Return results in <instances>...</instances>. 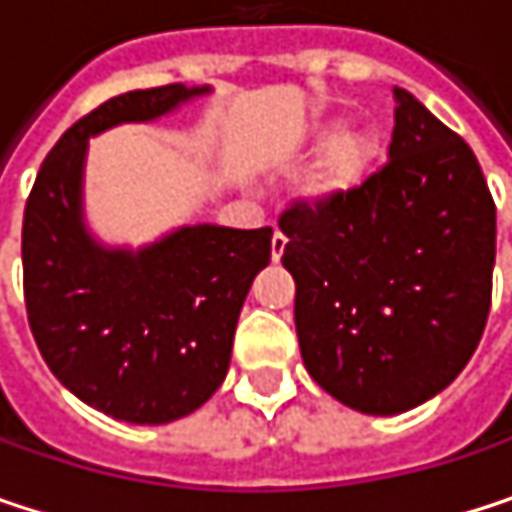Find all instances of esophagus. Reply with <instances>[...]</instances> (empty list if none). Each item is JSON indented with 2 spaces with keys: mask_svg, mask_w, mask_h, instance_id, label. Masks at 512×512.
Here are the masks:
<instances>
[{
  "mask_svg": "<svg viewBox=\"0 0 512 512\" xmlns=\"http://www.w3.org/2000/svg\"><path fill=\"white\" fill-rule=\"evenodd\" d=\"M284 249H287V237H284L281 231H275V234H272V260H281Z\"/></svg>",
  "mask_w": 512,
  "mask_h": 512,
  "instance_id": "34e87169",
  "label": "esophagus"
}]
</instances>
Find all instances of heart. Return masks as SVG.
Here are the masks:
<instances>
[{
  "mask_svg": "<svg viewBox=\"0 0 512 512\" xmlns=\"http://www.w3.org/2000/svg\"><path fill=\"white\" fill-rule=\"evenodd\" d=\"M317 136L329 139L323 154L311 165L305 177V198L314 204H329L356 192L364 183L370 165L379 156V142L364 127H347L341 118H326L317 124Z\"/></svg>",
  "mask_w": 512,
  "mask_h": 512,
  "instance_id": "heart-1",
  "label": "heart"
}]
</instances>
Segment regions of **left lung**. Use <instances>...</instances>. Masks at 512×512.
Instances as JSON below:
<instances>
[{
	"label": "left lung",
	"instance_id": "1",
	"mask_svg": "<svg viewBox=\"0 0 512 512\" xmlns=\"http://www.w3.org/2000/svg\"><path fill=\"white\" fill-rule=\"evenodd\" d=\"M278 225L299 350L323 391L400 415L460 376L489 317L495 204L477 156L424 103L394 88L388 162Z\"/></svg>",
	"mask_w": 512,
	"mask_h": 512
}]
</instances>
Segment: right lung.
<instances>
[{
    "label": "right lung",
    "mask_w": 512,
    "mask_h": 512,
    "mask_svg": "<svg viewBox=\"0 0 512 512\" xmlns=\"http://www.w3.org/2000/svg\"><path fill=\"white\" fill-rule=\"evenodd\" d=\"M210 85L127 91L76 121L44 159L23 216L29 326L55 379L97 412L168 424L225 382L237 320L272 255V228L183 225L112 249L85 225L88 139L156 121Z\"/></svg>",
    "instance_id": "add662e5"
}]
</instances>
